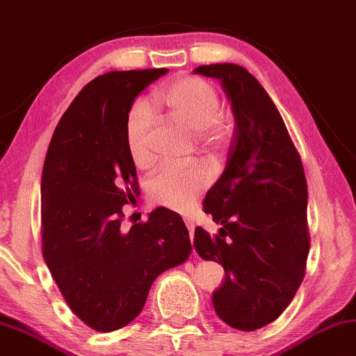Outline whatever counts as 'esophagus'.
<instances>
[{"label": "esophagus", "instance_id": "34e87169", "mask_svg": "<svg viewBox=\"0 0 356 356\" xmlns=\"http://www.w3.org/2000/svg\"><path fill=\"white\" fill-rule=\"evenodd\" d=\"M185 225H187L188 233H190V240H193V232H195V224L192 219H185Z\"/></svg>", "mask_w": 356, "mask_h": 356}]
</instances>
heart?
Returning <instances> with one entry per match:
<instances>
[{
	"mask_svg": "<svg viewBox=\"0 0 356 356\" xmlns=\"http://www.w3.org/2000/svg\"><path fill=\"white\" fill-rule=\"evenodd\" d=\"M153 102L174 123L193 131L196 144L216 152L229 139L230 126L220 111V95L211 83L198 76H182L164 84L153 94ZM155 126L152 110L144 102L131 108L126 121V145L137 168L153 163L150 134ZM209 184V176L198 164L163 166L148 179V196L155 204L187 211Z\"/></svg>",
	"mask_w": 356,
	"mask_h": 356,
	"instance_id": "1",
	"label": "heart"
}]
</instances>
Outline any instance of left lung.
I'll use <instances>...</instances> for the list:
<instances>
[{
    "label": "left lung",
    "instance_id": "obj_1",
    "mask_svg": "<svg viewBox=\"0 0 356 356\" xmlns=\"http://www.w3.org/2000/svg\"><path fill=\"white\" fill-rule=\"evenodd\" d=\"M195 73L222 83L235 132L225 171L203 201L222 229L212 238L196 227L193 248L225 270L212 294L217 316L256 331L283 314L304 280L310 249L304 168L278 108L246 68L214 63Z\"/></svg>",
    "mask_w": 356,
    "mask_h": 356
}]
</instances>
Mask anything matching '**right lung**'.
Segmentation results:
<instances>
[{
    "label": "right lung",
    "mask_w": 356,
    "mask_h": 356,
    "mask_svg": "<svg viewBox=\"0 0 356 356\" xmlns=\"http://www.w3.org/2000/svg\"><path fill=\"white\" fill-rule=\"evenodd\" d=\"M168 68L110 72L88 83L57 124L41 177L42 257L63 299L99 332L144 309L158 275L187 261L177 212L156 208L124 232L123 206L139 195L126 145L134 99Z\"/></svg>",
    "instance_id": "right-lung-1"
}]
</instances>
